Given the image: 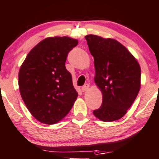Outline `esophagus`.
<instances>
[{"mask_svg":"<svg viewBox=\"0 0 159 159\" xmlns=\"http://www.w3.org/2000/svg\"><path fill=\"white\" fill-rule=\"evenodd\" d=\"M89 89V85L88 83H86V84H85L84 86L82 87V91L86 92V91H88Z\"/></svg>","mask_w":159,"mask_h":159,"instance_id":"34e87169","label":"esophagus"}]
</instances>
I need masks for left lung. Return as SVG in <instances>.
<instances>
[{"label":"left lung","mask_w":159,"mask_h":159,"mask_svg":"<svg viewBox=\"0 0 159 159\" xmlns=\"http://www.w3.org/2000/svg\"><path fill=\"white\" fill-rule=\"evenodd\" d=\"M94 57L95 83L102 93V104L94 115L105 122L124 117L140 89L139 63L122 44L95 35L85 36Z\"/></svg>","instance_id":"8db88e82"}]
</instances>
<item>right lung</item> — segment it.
I'll return each instance as SVG.
<instances>
[{
    "label": "right lung",
    "mask_w": 159,
    "mask_h": 159,
    "mask_svg": "<svg viewBox=\"0 0 159 159\" xmlns=\"http://www.w3.org/2000/svg\"><path fill=\"white\" fill-rule=\"evenodd\" d=\"M78 40L49 37L30 51L19 71V89L25 106L36 120L54 124L72 108L78 96L66 69L68 53Z\"/></svg>",
    "instance_id": "obj_1"
}]
</instances>
